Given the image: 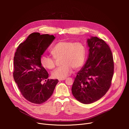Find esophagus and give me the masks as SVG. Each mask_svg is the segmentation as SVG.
Wrapping results in <instances>:
<instances>
[{
	"instance_id": "1",
	"label": "esophagus",
	"mask_w": 129,
	"mask_h": 129,
	"mask_svg": "<svg viewBox=\"0 0 129 129\" xmlns=\"http://www.w3.org/2000/svg\"><path fill=\"white\" fill-rule=\"evenodd\" d=\"M65 80V79H60V80H59V81L60 82V81H63V80Z\"/></svg>"
}]
</instances>
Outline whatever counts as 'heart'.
Wrapping results in <instances>:
<instances>
[{
	"mask_svg": "<svg viewBox=\"0 0 129 129\" xmlns=\"http://www.w3.org/2000/svg\"><path fill=\"white\" fill-rule=\"evenodd\" d=\"M53 57L42 56L41 65L45 68L53 69L56 65V59L62 58L63 65L52 73L53 78L63 79L69 76L73 69L78 70L83 65L86 54L85 45L80 42L62 41L55 45L51 49Z\"/></svg>",
	"mask_w": 129,
	"mask_h": 129,
	"instance_id": "heart-1",
	"label": "heart"
}]
</instances>
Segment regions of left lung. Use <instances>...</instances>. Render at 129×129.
I'll list each match as a JSON object with an SVG mask.
<instances>
[{
    "mask_svg": "<svg viewBox=\"0 0 129 129\" xmlns=\"http://www.w3.org/2000/svg\"><path fill=\"white\" fill-rule=\"evenodd\" d=\"M87 43L88 58L71 89L73 96L85 104L94 103L105 95L111 85L114 66L111 50L103 40L91 37Z\"/></svg>",
    "mask_w": 129,
    "mask_h": 129,
    "instance_id": "left-lung-1",
    "label": "left lung"
}]
</instances>
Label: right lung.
Listing matches in <instances>:
<instances>
[{"instance_id": "right-lung-1", "label": "right lung", "mask_w": 129, "mask_h": 129, "mask_svg": "<svg viewBox=\"0 0 129 129\" xmlns=\"http://www.w3.org/2000/svg\"><path fill=\"white\" fill-rule=\"evenodd\" d=\"M54 38L49 34L32 33L15 52L14 79L22 96L30 103L41 104L47 101L59 82L46 80L48 73L40 63L41 56ZM43 80L46 83L42 84Z\"/></svg>"}]
</instances>
